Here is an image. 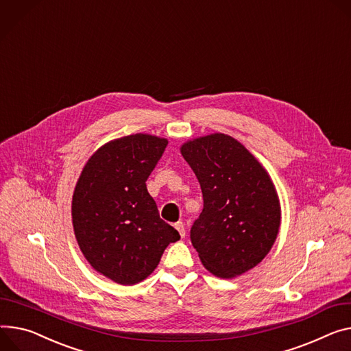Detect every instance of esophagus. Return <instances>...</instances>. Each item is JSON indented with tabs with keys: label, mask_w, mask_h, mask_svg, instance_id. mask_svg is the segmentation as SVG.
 <instances>
[{
	"label": "esophagus",
	"mask_w": 351,
	"mask_h": 351,
	"mask_svg": "<svg viewBox=\"0 0 351 351\" xmlns=\"http://www.w3.org/2000/svg\"><path fill=\"white\" fill-rule=\"evenodd\" d=\"M176 229L178 230V233H180L181 237H185V228H184V223H182V222L176 223Z\"/></svg>",
	"instance_id": "obj_1"
}]
</instances>
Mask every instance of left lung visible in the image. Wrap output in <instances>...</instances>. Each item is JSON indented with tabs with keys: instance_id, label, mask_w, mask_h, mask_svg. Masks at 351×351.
I'll return each mask as SVG.
<instances>
[{
	"instance_id": "8db88e82",
	"label": "left lung",
	"mask_w": 351,
	"mask_h": 351,
	"mask_svg": "<svg viewBox=\"0 0 351 351\" xmlns=\"http://www.w3.org/2000/svg\"><path fill=\"white\" fill-rule=\"evenodd\" d=\"M195 173L204 209L191 228V243L204 267L232 278L256 267L273 247L281 222L273 181L254 156L223 133L182 145Z\"/></svg>"
}]
</instances>
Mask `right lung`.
Instances as JSON below:
<instances>
[{"label": "right lung", "mask_w": 351, "mask_h": 351, "mask_svg": "<svg viewBox=\"0 0 351 351\" xmlns=\"http://www.w3.org/2000/svg\"><path fill=\"white\" fill-rule=\"evenodd\" d=\"M167 143L143 133L112 141L91 156L77 181L71 217L78 246L94 269L118 284L143 281L180 239L146 186Z\"/></svg>", "instance_id": "right-lung-1"}]
</instances>
